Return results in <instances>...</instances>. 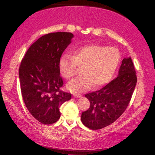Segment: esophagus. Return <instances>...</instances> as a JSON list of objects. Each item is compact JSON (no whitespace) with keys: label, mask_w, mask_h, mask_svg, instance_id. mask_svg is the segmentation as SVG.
Segmentation results:
<instances>
[{"label":"esophagus","mask_w":155,"mask_h":155,"mask_svg":"<svg viewBox=\"0 0 155 155\" xmlns=\"http://www.w3.org/2000/svg\"><path fill=\"white\" fill-rule=\"evenodd\" d=\"M82 95L81 94H73V97H75V98H78V97H81Z\"/></svg>","instance_id":"esophagus-1"}]
</instances>
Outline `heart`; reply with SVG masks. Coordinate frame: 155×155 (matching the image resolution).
<instances>
[{"label":"heart","mask_w":155,"mask_h":155,"mask_svg":"<svg viewBox=\"0 0 155 155\" xmlns=\"http://www.w3.org/2000/svg\"><path fill=\"white\" fill-rule=\"evenodd\" d=\"M120 61V53L115 47L87 45L74 51L73 56L62 55L58 65L61 75L66 80L73 78L77 66L82 67V76L68 84V89L71 92L80 93L92 86L97 89L109 83Z\"/></svg>","instance_id":"b5f03b06"}]
</instances>
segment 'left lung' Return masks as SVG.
I'll return each instance as SVG.
<instances>
[{"label": "left lung", "mask_w": 155, "mask_h": 155, "mask_svg": "<svg viewBox=\"0 0 155 155\" xmlns=\"http://www.w3.org/2000/svg\"><path fill=\"white\" fill-rule=\"evenodd\" d=\"M136 83L132 59L125 58L117 78L100 90L85 94L90 107L82 112V124L92 130H99L114 123L126 111Z\"/></svg>", "instance_id": "obj_1"}]
</instances>
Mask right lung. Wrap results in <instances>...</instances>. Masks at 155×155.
Masks as SVG:
<instances>
[{"instance_id": "right-lung-1", "label": "right lung", "mask_w": 155, "mask_h": 155, "mask_svg": "<svg viewBox=\"0 0 155 155\" xmlns=\"http://www.w3.org/2000/svg\"><path fill=\"white\" fill-rule=\"evenodd\" d=\"M74 37L71 32H54L42 36L31 44L19 69L21 92L34 118L43 124L56 123L59 107L71 99L61 90L63 85L59 60Z\"/></svg>"}]
</instances>
